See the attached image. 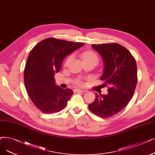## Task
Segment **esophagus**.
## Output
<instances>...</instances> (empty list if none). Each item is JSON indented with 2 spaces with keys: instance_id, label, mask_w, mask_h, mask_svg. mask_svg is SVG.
<instances>
[{
  "instance_id": "1",
  "label": "esophagus",
  "mask_w": 155,
  "mask_h": 155,
  "mask_svg": "<svg viewBox=\"0 0 155 155\" xmlns=\"http://www.w3.org/2000/svg\"><path fill=\"white\" fill-rule=\"evenodd\" d=\"M74 91H75V92H86V91H85V90L77 89H76L74 90Z\"/></svg>"
}]
</instances>
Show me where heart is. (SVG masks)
Wrapping results in <instances>:
<instances>
[{"label":"heart","instance_id":"heart-1","mask_svg":"<svg viewBox=\"0 0 155 155\" xmlns=\"http://www.w3.org/2000/svg\"><path fill=\"white\" fill-rule=\"evenodd\" d=\"M82 59L84 60V61H96L97 63H98V61H99V57L96 54L93 52V51H85L82 53ZM73 55L71 54L70 56H68V57L66 58L65 61H64V66H68L70 62L71 61V60L73 59ZM76 83L78 85H81L82 84V82L80 81V80H77V81L76 82Z\"/></svg>","mask_w":155,"mask_h":155}]
</instances>
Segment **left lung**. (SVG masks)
<instances>
[{
  "label": "left lung",
  "instance_id": "1",
  "mask_svg": "<svg viewBox=\"0 0 155 155\" xmlns=\"http://www.w3.org/2000/svg\"><path fill=\"white\" fill-rule=\"evenodd\" d=\"M103 59L104 73L101 80L108 85L107 95L96 94L89 109L96 115L109 118L122 111L132 99L137 82L135 58L124 46L117 43L92 44Z\"/></svg>",
  "mask_w": 155,
  "mask_h": 155
}]
</instances>
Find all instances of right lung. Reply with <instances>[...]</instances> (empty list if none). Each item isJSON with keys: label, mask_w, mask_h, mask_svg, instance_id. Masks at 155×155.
I'll list each match as a JSON object with an SVG mask.
<instances>
[{"label": "right lung", "mask_w": 155, "mask_h": 155, "mask_svg": "<svg viewBox=\"0 0 155 155\" xmlns=\"http://www.w3.org/2000/svg\"><path fill=\"white\" fill-rule=\"evenodd\" d=\"M84 44L48 38L31 51L24 70V82L31 101L43 113H56L67 105L73 91L56 86L54 77L61 70L64 58Z\"/></svg>", "instance_id": "add662e5"}]
</instances>
